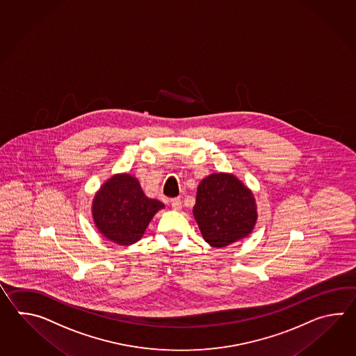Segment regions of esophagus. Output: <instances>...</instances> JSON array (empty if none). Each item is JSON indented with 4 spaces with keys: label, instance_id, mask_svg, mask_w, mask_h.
I'll list each match as a JSON object with an SVG mask.
<instances>
[{
    "label": "esophagus",
    "instance_id": "34e87169",
    "mask_svg": "<svg viewBox=\"0 0 356 356\" xmlns=\"http://www.w3.org/2000/svg\"><path fill=\"white\" fill-rule=\"evenodd\" d=\"M170 204H172V209L173 210H177V211H179L181 209V198H172L170 200Z\"/></svg>",
    "mask_w": 356,
    "mask_h": 356
}]
</instances>
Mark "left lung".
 Wrapping results in <instances>:
<instances>
[{
	"instance_id": "obj_1",
	"label": "left lung",
	"mask_w": 356,
	"mask_h": 356,
	"mask_svg": "<svg viewBox=\"0 0 356 356\" xmlns=\"http://www.w3.org/2000/svg\"><path fill=\"white\" fill-rule=\"evenodd\" d=\"M193 215L204 241L225 247L250 234L257 220L254 197L234 175H209L197 188Z\"/></svg>"
}]
</instances>
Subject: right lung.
<instances>
[{"label": "right lung", "mask_w": 356, "mask_h": 356, "mask_svg": "<svg viewBox=\"0 0 356 356\" xmlns=\"http://www.w3.org/2000/svg\"><path fill=\"white\" fill-rule=\"evenodd\" d=\"M163 207L158 200L145 196L136 178L115 175L94 197L92 216L106 238L129 245L140 241L152 216Z\"/></svg>", "instance_id": "add662e5"}]
</instances>
